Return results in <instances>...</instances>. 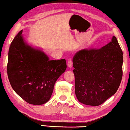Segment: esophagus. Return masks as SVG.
Returning a JSON list of instances; mask_svg holds the SVG:
<instances>
[{
    "label": "esophagus",
    "mask_w": 130,
    "mask_h": 130,
    "mask_svg": "<svg viewBox=\"0 0 130 130\" xmlns=\"http://www.w3.org/2000/svg\"><path fill=\"white\" fill-rule=\"evenodd\" d=\"M73 66V62L72 60H69V61L67 62V66H68L69 68H71Z\"/></svg>",
    "instance_id": "esophagus-1"
}]
</instances>
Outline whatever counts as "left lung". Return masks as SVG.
I'll use <instances>...</instances> for the list:
<instances>
[{
	"label": "left lung",
	"mask_w": 130,
	"mask_h": 130,
	"mask_svg": "<svg viewBox=\"0 0 130 130\" xmlns=\"http://www.w3.org/2000/svg\"><path fill=\"white\" fill-rule=\"evenodd\" d=\"M123 54L117 39L99 49H82L73 58L75 93L83 104L98 106L116 93L122 77Z\"/></svg>",
	"instance_id": "obj_1"
}]
</instances>
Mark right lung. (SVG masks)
I'll use <instances>...</instances> for the list:
<instances>
[{"instance_id": "1", "label": "right lung", "mask_w": 130, "mask_h": 130, "mask_svg": "<svg viewBox=\"0 0 130 130\" xmlns=\"http://www.w3.org/2000/svg\"><path fill=\"white\" fill-rule=\"evenodd\" d=\"M66 68L65 59L50 60L43 51L28 45L22 30L11 42L7 66L9 80L16 93L29 104L47 102L55 83Z\"/></svg>"}]
</instances>
